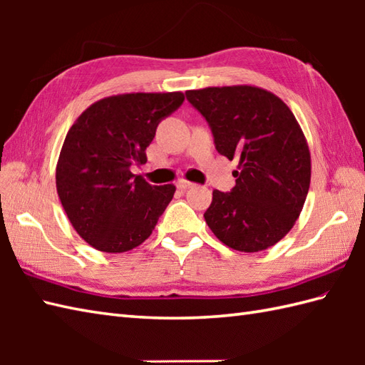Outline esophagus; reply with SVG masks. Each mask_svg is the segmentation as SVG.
<instances>
[{
	"label": "esophagus",
	"instance_id": "esophagus-1",
	"mask_svg": "<svg viewBox=\"0 0 365 365\" xmlns=\"http://www.w3.org/2000/svg\"><path fill=\"white\" fill-rule=\"evenodd\" d=\"M191 182L190 180H187V178H178V180L175 182V187L178 188V190H187V188H190L191 187Z\"/></svg>",
	"mask_w": 365,
	"mask_h": 365
}]
</instances>
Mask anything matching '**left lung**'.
Wrapping results in <instances>:
<instances>
[{
    "label": "left lung",
    "mask_w": 365,
    "mask_h": 365,
    "mask_svg": "<svg viewBox=\"0 0 365 365\" xmlns=\"http://www.w3.org/2000/svg\"><path fill=\"white\" fill-rule=\"evenodd\" d=\"M185 96L207 119L216 150L238 158L235 187L213 191L205 222L232 250H268L294 226L311 185V152L297 118L273 92L250 84Z\"/></svg>",
    "instance_id": "left-lung-1"
}]
</instances>
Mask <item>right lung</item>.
Returning a JSON list of instances; mask_svg holds the SVG:
<instances>
[{"label":"right lung","instance_id":"right-lung-1","mask_svg":"<svg viewBox=\"0 0 365 365\" xmlns=\"http://www.w3.org/2000/svg\"><path fill=\"white\" fill-rule=\"evenodd\" d=\"M182 92H131L86 108L67 131L56 190L78 235L103 252H127L150 237L173 199V183L153 187L130 170L147 161L161 119L183 103Z\"/></svg>","mask_w":365,"mask_h":365}]
</instances>
